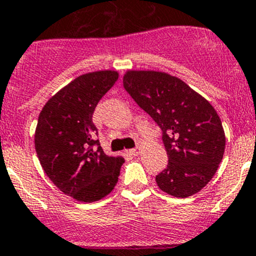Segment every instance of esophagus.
Returning a JSON list of instances; mask_svg holds the SVG:
<instances>
[{
  "label": "esophagus",
  "instance_id": "esophagus-1",
  "mask_svg": "<svg viewBox=\"0 0 256 256\" xmlns=\"http://www.w3.org/2000/svg\"><path fill=\"white\" fill-rule=\"evenodd\" d=\"M128 152H130L132 156H138V154H140V148H138V147H136V148H131Z\"/></svg>",
  "mask_w": 256,
  "mask_h": 256
}]
</instances>
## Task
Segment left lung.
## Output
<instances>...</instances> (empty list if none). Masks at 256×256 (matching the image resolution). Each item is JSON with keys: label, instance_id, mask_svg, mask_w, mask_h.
<instances>
[{"label": "left lung", "instance_id": "8db88e82", "mask_svg": "<svg viewBox=\"0 0 256 256\" xmlns=\"http://www.w3.org/2000/svg\"><path fill=\"white\" fill-rule=\"evenodd\" d=\"M124 88L162 130L168 164L156 176L167 194L187 198L213 178L226 148L214 108L183 80L154 70H130Z\"/></svg>", "mask_w": 256, "mask_h": 256}]
</instances>
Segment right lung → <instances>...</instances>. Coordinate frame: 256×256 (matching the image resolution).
Here are the masks:
<instances>
[{
  "label": "right lung",
  "instance_id": "obj_1",
  "mask_svg": "<svg viewBox=\"0 0 256 256\" xmlns=\"http://www.w3.org/2000/svg\"><path fill=\"white\" fill-rule=\"evenodd\" d=\"M118 78L114 70L82 74L52 96L38 118L34 146L40 164L64 194L80 202L109 194L125 162L104 154L92 122L98 102Z\"/></svg>",
  "mask_w": 256,
  "mask_h": 256
}]
</instances>
